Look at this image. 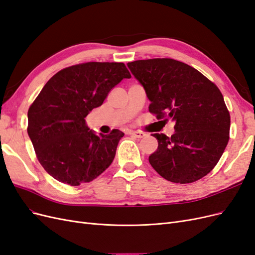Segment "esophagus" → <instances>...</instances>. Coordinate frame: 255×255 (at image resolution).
<instances>
[{"label": "esophagus", "mask_w": 255, "mask_h": 255, "mask_svg": "<svg viewBox=\"0 0 255 255\" xmlns=\"http://www.w3.org/2000/svg\"><path fill=\"white\" fill-rule=\"evenodd\" d=\"M129 134L132 135V136H134V137H137V138H143V137L146 136L145 133L140 132V130H137V132H130Z\"/></svg>", "instance_id": "obj_1"}]
</instances>
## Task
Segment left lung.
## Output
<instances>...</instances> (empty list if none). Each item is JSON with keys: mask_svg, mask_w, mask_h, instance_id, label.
<instances>
[{"mask_svg": "<svg viewBox=\"0 0 255 255\" xmlns=\"http://www.w3.org/2000/svg\"><path fill=\"white\" fill-rule=\"evenodd\" d=\"M128 67L158 120L172 119L171 137L152 134L158 148L149 161L167 181L188 184L217 165L229 142L231 118L219 88L201 72L172 58L135 60Z\"/></svg>", "mask_w": 255, "mask_h": 255, "instance_id": "obj_1", "label": "left lung"}]
</instances>
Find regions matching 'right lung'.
<instances>
[{
	"mask_svg": "<svg viewBox=\"0 0 255 255\" xmlns=\"http://www.w3.org/2000/svg\"><path fill=\"white\" fill-rule=\"evenodd\" d=\"M130 74L123 63L89 61L54 74L29 106L27 133L36 156L54 179L71 186L89 183L104 172L123 134L96 135L86 120L109 92Z\"/></svg>",
	"mask_w": 255,
	"mask_h": 255,
	"instance_id": "right-lung-1",
	"label": "right lung"
}]
</instances>
